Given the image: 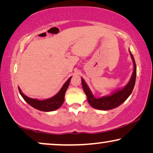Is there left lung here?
<instances>
[{"label": "left lung", "instance_id": "left-lung-1", "mask_svg": "<svg viewBox=\"0 0 153 153\" xmlns=\"http://www.w3.org/2000/svg\"><path fill=\"white\" fill-rule=\"evenodd\" d=\"M131 59L133 60L134 63V72L132 76L131 77L130 81L127 83L124 88L120 91H118L112 95L109 96H106L101 98H95L92 94L91 91H90L88 86L85 83L84 80L81 79V83H82V87L84 93L87 96V100L90 105L93 106V108H97L100 110H110L114 108L117 106H120L121 104L123 103L126 100L132 92L134 87L136 76H137V65L131 51H129Z\"/></svg>", "mask_w": 153, "mask_h": 153}]
</instances>
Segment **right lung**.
Here are the masks:
<instances>
[{
	"label": "right lung",
	"mask_w": 153,
	"mask_h": 153,
	"mask_svg": "<svg viewBox=\"0 0 153 153\" xmlns=\"http://www.w3.org/2000/svg\"><path fill=\"white\" fill-rule=\"evenodd\" d=\"M72 77H70L68 81L65 83V84L62 85V88L60 90V91L56 94L53 97L47 99L45 100H38L36 99H32L27 97L22 93L19 88V91L21 95L24 98V100L27 103L30 104L33 108L38 109L42 111H55L58 108H59L63 103L65 100V94L68 89V88L70 85V81Z\"/></svg>",
	"instance_id": "add662e5"
}]
</instances>
